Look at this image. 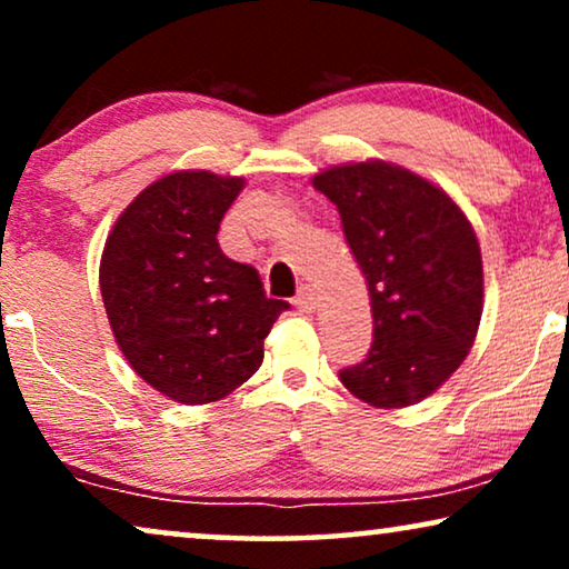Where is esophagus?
<instances>
[{
    "label": "esophagus",
    "instance_id": "esophagus-1",
    "mask_svg": "<svg viewBox=\"0 0 569 569\" xmlns=\"http://www.w3.org/2000/svg\"><path fill=\"white\" fill-rule=\"evenodd\" d=\"M293 305L299 309H305V312H312L315 307H318V297H315V291L309 289V286H301L297 299H293Z\"/></svg>",
    "mask_w": 569,
    "mask_h": 569
}]
</instances>
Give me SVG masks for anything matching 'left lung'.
I'll return each mask as SVG.
<instances>
[{
	"label": "left lung",
	"instance_id": "1",
	"mask_svg": "<svg viewBox=\"0 0 569 569\" xmlns=\"http://www.w3.org/2000/svg\"><path fill=\"white\" fill-rule=\"evenodd\" d=\"M312 183L338 207L376 326L368 357L338 378L372 407L430 397L465 362L483 315L470 220L438 186L380 160L322 170Z\"/></svg>",
	"mask_w": 569,
	"mask_h": 569
}]
</instances>
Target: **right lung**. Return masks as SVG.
Masks as SVG:
<instances>
[{"instance_id": "add662e5", "label": "right lung", "mask_w": 569, "mask_h": 569, "mask_svg": "<svg viewBox=\"0 0 569 569\" xmlns=\"http://www.w3.org/2000/svg\"><path fill=\"white\" fill-rule=\"evenodd\" d=\"M243 178L181 170L136 197L107 236L99 286L128 365L181 405L218 401L254 376L272 322L260 272L222 254V214Z\"/></svg>"}]
</instances>
